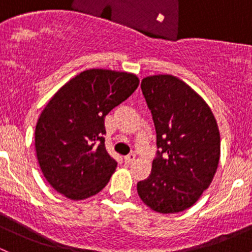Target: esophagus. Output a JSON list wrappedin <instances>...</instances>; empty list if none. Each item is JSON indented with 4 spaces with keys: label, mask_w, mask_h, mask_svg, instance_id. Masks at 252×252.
Here are the masks:
<instances>
[{
    "label": "esophagus",
    "mask_w": 252,
    "mask_h": 252,
    "mask_svg": "<svg viewBox=\"0 0 252 252\" xmlns=\"http://www.w3.org/2000/svg\"><path fill=\"white\" fill-rule=\"evenodd\" d=\"M135 158H136L135 154H129V155H126V157H124V161H126V164H131L134 161H135Z\"/></svg>",
    "instance_id": "esophagus-1"
}]
</instances>
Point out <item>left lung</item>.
<instances>
[{
  "label": "left lung",
  "mask_w": 252,
  "mask_h": 252,
  "mask_svg": "<svg viewBox=\"0 0 252 252\" xmlns=\"http://www.w3.org/2000/svg\"><path fill=\"white\" fill-rule=\"evenodd\" d=\"M141 90L158 150L151 174L138 183V194L156 212H182L200 199L217 171V122L204 98L173 75L144 78Z\"/></svg>",
  "instance_id": "left-lung-1"
}]
</instances>
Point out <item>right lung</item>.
I'll use <instances>...</instances> for the list:
<instances>
[{
	"label": "right lung",
	"mask_w": 252,
	"mask_h": 252,
	"mask_svg": "<svg viewBox=\"0 0 252 252\" xmlns=\"http://www.w3.org/2000/svg\"><path fill=\"white\" fill-rule=\"evenodd\" d=\"M139 86L135 74L84 70L62 86L35 129L37 161L48 184L70 200L100 192L117 162L105 147V117Z\"/></svg>",
	"instance_id": "right-lung-1"
}]
</instances>
